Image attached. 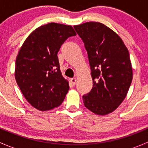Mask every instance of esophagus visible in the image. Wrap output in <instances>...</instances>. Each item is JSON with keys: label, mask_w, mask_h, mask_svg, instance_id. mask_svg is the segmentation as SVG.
Masks as SVG:
<instances>
[{"label": "esophagus", "mask_w": 148, "mask_h": 148, "mask_svg": "<svg viewBox=\"0 0 148 148\" xmlns=\"http://www.w3.org/2000/svg\"><path fill=\"white\" fill-rule=\"evenodd\" d=\"M70 82H71V83L72 84L73 86H74V85L76 84V83H77V79H76V78H71V79H70Z\"/></svg>", "instance_id": "34e87169"}]
</instances>
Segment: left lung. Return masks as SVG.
Here are the masks:
<instances>
[{
    "instance_id": "left-lung-1",
    "label": "left lung",
    "mask_w": 148,
    "mask_h": 148,
    "mask_svg": "<svg viewBox=\"0 0 148 148\" xmlns=\"http://www.w3.org/2000/svg\"><path fill=\"white\" fill-rule=\"evenodd\" d=\"M87 51L93 87L83 95L85 107L99 115L118 107L132 80L129 51L115 32L98 22L74 26Z\"/></svg>"
}]
</instances>
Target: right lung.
<instances>
[{
    "instance_id": "right-lung-1",
    "label": "right lung",
    "mask_w": 148,
    "mask_h": 148,
    "mask_svg": "<svg viewBox=\"0 0 148 148\" xmlns=\"http://www.w3.org/2000/svg\"><path fill=\"white\" fill-rule=\"evenodd\" d=\"M71 26L50 23L34 30L16 60L15 77L23 96L41 111L57 107L69 89L60 71L57 53L61 46L76 36Z\"/></svg>"
}]
</instances>
